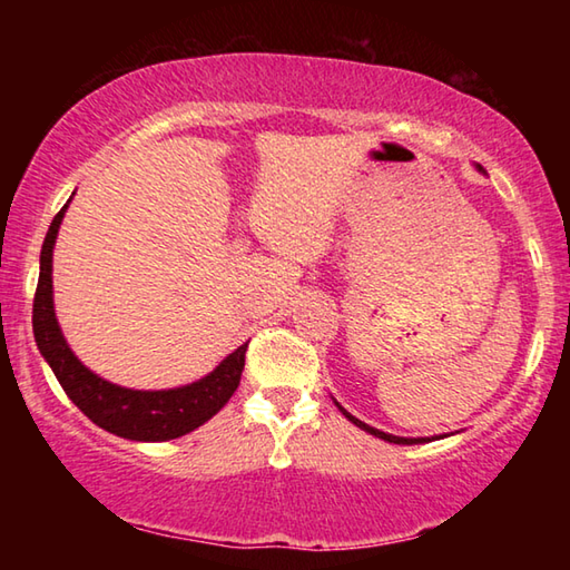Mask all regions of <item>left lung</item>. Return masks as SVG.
Instances as JSON below:
<instances>
[{
	"label": "left lung",
	"mask_w": 570,
	"mask_h": 570,
	"mask_svg": "<svg viewBox=\"0 0 570 570\" xmlns=\"http://www.w3.org/2000/svg\"><path fill=\"white\" fill-rule=\"evenodd\" d=\"M480 168V166H478ZM482 170V168H480ZM336 404V407H340L342 410V414H344V417L346 420H350V422H354L356 424V428H360V430H364V432H370V435H374V438H380V440H384V442H394V445H420V442H430V440H440V438H397V435H390V432H382V430H377V428H370V424H366V422H362V420H356L354 417V414H350V412H346L344 407H342V404L340 402H334Z\"/></svg>",
	"instance_id": "left-lung-1"
}]
</instances>
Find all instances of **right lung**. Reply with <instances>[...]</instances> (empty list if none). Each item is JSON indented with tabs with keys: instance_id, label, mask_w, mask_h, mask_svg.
<instances>
[{
	"instance_id": "add662e5",
	"label": "right lung",
	"mask_w": 570,
	"mask_h": 570,
	"mask_svg": "<svg viewBox=\"0 0 570 570\" xmlns=\"http://www.w3.org/2000/svg\"><path fill=\"white\" fill-rule=\"evenodd\" d=\"M65 210L67 206H62L60 214L55 216L40 254V282H37L32 306L37 350H40L47 364L52 366L55 377L62 384L67 397L98 428L118 438L138 442H163L188 435V432L214 417L230 400V394L236 392L240 372H244L248 344H240L236 352H230L204 380L176 390H128L90 372L88 366L77 360L70 344L65 342L55 316L52 248Z\"/></svg>"
}]
</instances>
